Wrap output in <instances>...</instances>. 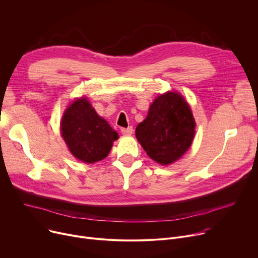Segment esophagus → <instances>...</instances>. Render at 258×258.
<instances>
[{
  "label": "esophagus",
  "instance_id": "esophagus-1",
  "mask_svg": "<svg viewBox=\"0 0 258 258\" xmlns=\"http://www.w3.org/2000/svg\"><path fill=\"white\" fill-rule=\"evenodd\" d=\"M120 131H121L122 135H125V136H128V135H132L133 134V126H128V127H121L120 128Z\"/></svg>",
  "mask_w": 258,
  "mask_h": 258
}]
</instances>
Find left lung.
Returning <instances> with one entry per match:
<instances>
[{
	"mask_svg": "<svg viewBox=\"0 0 258 258\" xmlns=\"http://www.w3.org/2000/svg\"><path fill=\"white\" fill-rule=\"evenodd\" d=\"M195 121L190 107L176 92L160 95L147 117L136 128V137L148 157L162 165L178 160L191 146Z\"/></svg>",
	"mask_w": 258,
	"mask_h": 258,
	"instance_id": "1",
	"label": "left lung"
}]
</instances>
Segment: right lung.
Listing matches in <instances>:
<instances>
[{
    "mask_svg": "<svg viewBox=\"0 0 258 258\" xmlns=\"http://www.w3.org/2000/svg\"><path fill=\"white\" fill-rule=\"evenodd\" d=\"M61 134L73 156L88 164L104 160L118 139V134L84 97L66 109Z\"/></svg>",
    "mask_w": 258,
    "mask_h": 258,
    "instance_id": "right-lung-1",
    "label": "right lung"
}]
</instances>
